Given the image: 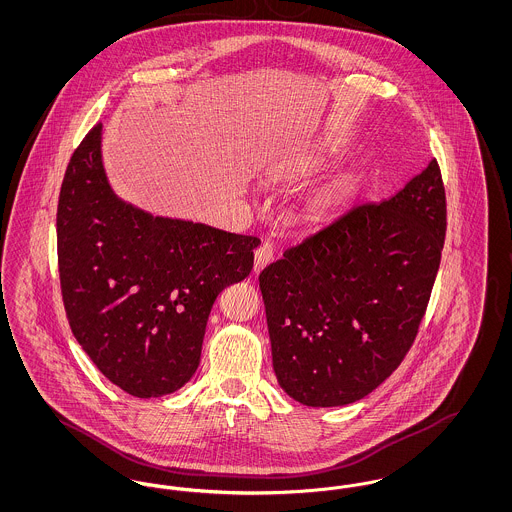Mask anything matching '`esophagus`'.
I'll return each instance as SVG.
<instances>
[{
  "label": "esophagus",
  "instance_id": "34e87169",
  "mask_svg": "<svg viewBox=\"0 0 512 512\" xmlns=\"http://www.w3.org/2000/svg\"><path fill=\"white\" fill-rule=\"evenodd\" d=\"M272 259H274V247L268 244V242L259 245L257 251H255V263H253L255 274H259L263 268L267 267Z\"/></svg>",
  "mask_w": 512,
  "mask_h": 512
}]
</instances>
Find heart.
<instances>
[{"mask_svg":"<svg viewBox=\"0 0 512 512\" xmlns=\"http://www.w3.org/2000/svg\"><path fill=\"white\" fill-rule=\"evenodd\" d=\"M351 144L349 136L343 132H328L324 138L318 142L317 146L299 153H293L286 161H282L274 176L276 178H301L307 174L324 169L334 157L341 155ZM353 184L349 178H341L328 186H322L315 194L309 195L307 201L303 203V217L309 220H326L336 217L343 209L347 197L351 195Z\"/></svg>","mask_w":512,"mask_h":512,"instance_id":"heart-1","label":"heart"}]
</instances>
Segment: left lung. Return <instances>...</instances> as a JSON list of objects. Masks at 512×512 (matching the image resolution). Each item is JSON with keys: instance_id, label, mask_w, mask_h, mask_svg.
Returning a JSON list of instances; mask_svg holds the SVG:
<instances>
[{"instance_id": "obj_1", "label": "left lung", "mask_w": 512, "mask_h": 512, "mask_svg": "<svg viewBox=\"0 0 512 512\" xmlns=\"http://www.w3.org/2000/svg\"><path fill=\"white\" fill-rule=\"evenodd\" d=\"M447 230L438 161L388 201L363 203L259 274L272 365L309 407L363 399L413 347Z\"/></svg>"}]
</instances>
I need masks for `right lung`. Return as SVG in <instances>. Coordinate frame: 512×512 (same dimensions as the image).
Wrapping results in <instances>:
<instances>
[{
	"label": "right lung",
	"instance_id": "1",
	"mask_svg": "<svg viewBox=\"0 0 512 512\" xmlns=\"http://www.w3.org/2000/svg\"><path fill=\"white\" fill-rule=\"evenodd\" d=\"M101 122L76 147L57 203V267L74 338L105 378L134 397L194 376L207 318L253 268L255 236L151 217L111 192Z\"/></svg>",
	"mask_w": 512,
	"mask_h": 512
}]
</instances>
